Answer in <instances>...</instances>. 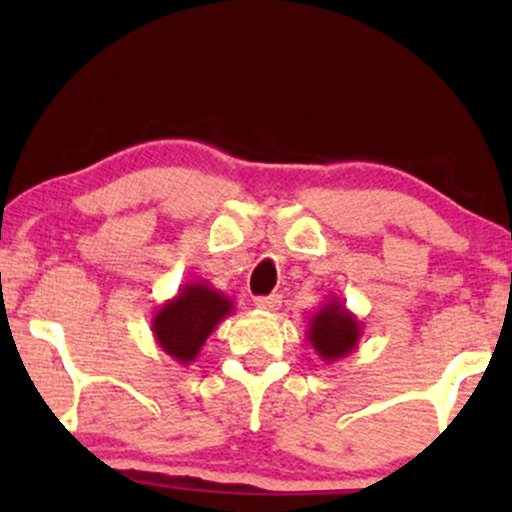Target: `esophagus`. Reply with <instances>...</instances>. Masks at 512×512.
Listing matches in <instances>:
<instances>
[{"instance_id":"1","label":"esophagus","mask_w":512,"mask_h":512,"mask_svg":"<svg viewBox=\"0 0 512 512\" xmlns=\"http://www.w3.org/2000/svg\"><path fill=\"white\" fill-rule=\"evenodd\" d=\"M254 305L263 312H277L279 305H282V300H279V296H261L254 300Z\"/></svg>"}]
</instances>
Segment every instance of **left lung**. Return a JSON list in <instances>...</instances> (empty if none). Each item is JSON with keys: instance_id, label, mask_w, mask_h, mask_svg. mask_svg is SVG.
Here are the masks:
<instances>
[{"instance_id": "obj_1", "label": "left lung", "mask_w": 512, "mask_h": 512, "mask_svg": "<svg viewBox=\"0 0 512 512\" xmlns=\"http://www.w3.org/2000/svg\"><path fill=\"white\" fill-rule=\"evenodd\" d=\"M361 321L347 310L340 298H328L307 326V340L321 361L333 363L345 359L359 347Z\"/></svg>"}]
</instances>
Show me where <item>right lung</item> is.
Instances as JSON below:
<instances>
[{
    "label": "right lung",
    "instance_id": "add662e5",
    "mask_svg": "<svg viewBox=\"0 0 512 512\" xmlns=\"http://www.w3.org/2000/svg\"><path fill=\"white\" fill-rule=\"evenodd\" d=\"M233 310V300L226 293L216 291L207 282H188L153 314V338L165 354L181 366H188L198 359L214 328Z\"/></svg>",
    "mask_w": 512,
    "mask_h": 512
}]
</instances>
